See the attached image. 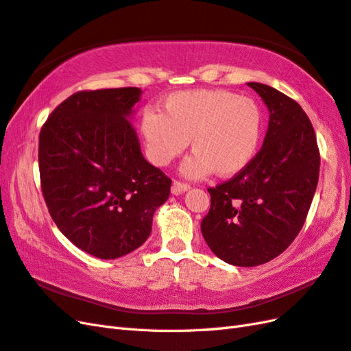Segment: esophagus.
<instances>
[{
  "label": "esophagus",
  "mask_w": 351,
  "mask_h": 351,
  "mask_svg": "<svg viewBox=\"0 0 351 351\" xmlns=\"http://www.w3.org/2000/svg\"><path fill=\"white\" fill-rule=\"evenodd\" d=\"M189 189H191V186H189L187 183H183V182H176L173 183V187H171V191H173V193L174 195H182L183 192H186V191H189Z\"/></svg>",
  "instance_id": "esophagus-1"
}]
</instances>
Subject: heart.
Returning a JSON list of instances; mask_svg holds the SVG:
<instances>
[{
    "label": "heart",
    "mask_w": 351,
    "mask_h": 351,
    "mask_svg": "<svg viewBox=\"0 0 351 351\" xmlns=\"http://www.w3.org/2000/svg\"><path fill=\"white\" fill-rule=\"evenodd\" d=\"M146 154L165 167L191 146L193 155L183 174L201 178L210 173L233 177L248 168L258 152L263 112L250 97L227 90L174 93L164 101V113L146 109L140 119Z\"/></svg>",
    "instance_id": "heart-1"
}]
</instances>
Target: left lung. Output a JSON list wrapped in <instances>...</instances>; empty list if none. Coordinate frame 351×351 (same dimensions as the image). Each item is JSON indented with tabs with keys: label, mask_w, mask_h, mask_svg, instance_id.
<instances>
[{
	"label": "left lung",
	"mask_w": 351,
	"mask_h": 351,
	"mask_svg": "<svg viewBox=\"0 0 351 351\" xmlns=\"http://www.w3.org/2000/svg\"><path fill=\"white\" fill-rule=\"evenodd\" d=\"M269 109V128L248 168L210 187L201 230L211 251L239 267L267 263L304 226L316 192L320 155L313 125L295 100L266 84L248 82Z\"/></svg>",
	"instance_id": "left-lung-1"
}]
</instances>
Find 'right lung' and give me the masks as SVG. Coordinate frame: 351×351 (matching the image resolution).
Here are the masks:
<instances>
[{"label":"right lung","mask_w":351,"mask_h":351,"mask_svg":"<svg viewBox=\"0 0 351 351\" xmlns=\"http://www.w3.org/2000/svg\"><path fill=\"white\" fill-rule=\"evenodd\" d=\"M137 87L78 91L53 110L40 132L44 201L59 230L103 260L143 245L171 189L140 150L130 124Z\"/></svg>","instance_id":"1"}]
</instances>
